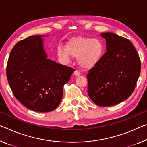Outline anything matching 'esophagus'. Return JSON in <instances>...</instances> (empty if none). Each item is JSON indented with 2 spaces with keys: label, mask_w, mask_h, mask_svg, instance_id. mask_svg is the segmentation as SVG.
I'll use <instances>...</instances> for the list:
<instances>
[{
  "label": "esophagus",
  "mask_w": 147,
  "mask_h": 147,
  "mask_svg": "<svg viewBox=\"0 0 147 147\" xmlns=\"http://www.w3.org/2000/svg\"><path fill=\"white\" fill-rule=\"evenodd\" d=\"M80 74H81V73H80V71H78V70H76L75 71H74V75H75L76 76H80Z\"/></svg>",
  "instance_id": "1"
}]
</instances>
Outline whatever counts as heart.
<instances>
[{
	"label": "heart",
	"mask_w": 147,
	"mask_h": 147,
	"mask_svg": "<svg viewBox=\"0 0 147 147\" xmlns=\"http://www.w3.org/2000/svg\"><path fill=\"white\" fill-rule=\"evenodd\" d=\"M58 56L68 62L70 56L78 58V64L84 68H91L99 62L104 54L102 42L98 39L76 37L69 40L66 48L59 46Z\"/></svg>",
	"instance_id": "b5f03b06"
}]
</instances>
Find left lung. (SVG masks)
<instances>
[{
    "label": "left lung",
    "instance_id": "obj_1",
    "mask_svg": "<svg viewBox=\"0 0 147 147\" xmlns=\"http://www.w3.org/2000/svg\"><path fill=\"white\" fill-rule=\"evenodd\" d=\"M107 52L87 75L90 98L100 107L122 102L134 92L140 72L141 60L127 39L113 33H103Z\"/></svg>",
    "mask_w": 147,
    "mask_h": 147
}]
</instances>
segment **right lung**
Wrapping results in <instances>:
<instances>
[{"label":"right lung","mask_w":147,"mask_h":147,"mask_svg":"<svg viewBox=\"0 0 147 147\" xmlns=\"http://www.w3.org/2000/svg\"><path fill=\"white\" fill-rule=\"evenodd\" d=\"M41 35H33L13 47L6 66V76L18 100L38 112L56 109L63 87L75 69L47 59Z\"/></svg>","instance_id":"right-lung-1"}]
</instances>
